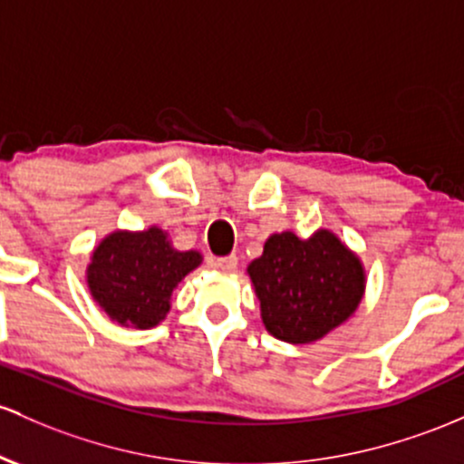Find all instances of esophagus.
Instances as JSON below:
<instances>
[{
  "label": "esophagus",
  "mask_w": 464,
  "mask_h": 464,
  "mask_svg": "<svg viewBox=\"0 0 464 464\" xmlns=\"http://www.w3.org/2000/svg\"><path fill=\"white\" fill-rule=\"evenodd\" d=\"M213 266H216V268H220V271H227V273H231V271H236V268H237V257H236V256L218 257V259H213Z\"/></svg>",
  "instance_id": "obj_1"
}]
</instances>
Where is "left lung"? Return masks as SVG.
I'll use <instances>...</instances> for the list:
<instances>
[{
	"label": "left lung",
	"instance_id": "8db88e82",
	"mask_svg": "<svg viewBox=\"0 0 464 464\" xmlns=\"http://www.w3.org/2000/svg\"><path fill=\"white\" fill-rule=\"evenodd\" d=\"M246 271L264 325L286 343L322 339L354 313L365 290L359 257L325 228L308 240L275 233Z\"/></svg>",
	"mask_w": 464,
	"mask_h": 464
}]
</instances>
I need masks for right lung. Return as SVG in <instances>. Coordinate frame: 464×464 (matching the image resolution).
<instances>
[{"instance_id":"add662e5","label":"right lung","mask_w":464,"mask_h":464,"mask_svg":"<svg viewBox=\"0 0 464 464\" xmlns=\"http://www.w3.org/2000/svg\"><path fill=\"white\" fill-rule=\"evenodd\" d=\"M202 256L176 251L167 233L116 231L92 253L88 286L110 319L130 328H154L169 313V297Z\"/></svg>"}]
</instances>
